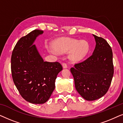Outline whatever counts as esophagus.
Wrapping results in <instances>:
<instances>
[{
  "instance_id": "1",
  "label": "esophagus",
  "mask_w": 123,
  "mask_h": 123,
  "mask_svg": "<svg viewBox=\"0 0 123 123\" xmlns=\"http://www.w3.org/2000/svg\"><path fill=\"white\" fill-rule=\"evenodd\" d=\"M62 65H63V68H68V65L65 63H62Z\"/></svg>"
}]
</instances>
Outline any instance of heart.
<instances>
[{"label":"heart","instance_id":"1","mask_svg":"<svg viewBox=\"0 0 123 123\" xmlns=\"http://www.w3.org/2000/svg\"><path fill=\"white\" fill-rule=\"evenodd\" d=\"M54 48L59 53H66L69 51L70 59L78 61L85 58L89 51V45L85 40L72 38H62L54 43ZM54 52L53 50H51Z\"/></svg>","mask_w":123,"mask_h":123}]
</instances>
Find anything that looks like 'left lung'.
<instances>
[{
    "label": "left lung",
    "instance_id": "left-lung-1",
    "mask_svg": "<svg viewBox=\"0 0 123 123\" xmlns=\"http://www.w3.org/2000/svg\"><path fill=\"white\" fill-rule=\"evenodd\" d=\"M96 44L91 56L70 68L80 95L93 101L106 93L114 74L112 51L104 38L93 35Z\"/></svg>",
    "mask_w": 123,
    "mask_h": 123
}]
</instances>
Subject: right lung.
Masks as SVG:
<instances>
[{
	"label": "right lung",
	"instance_id": "obj_1",
	"mask_svg": "<svg viewBox=\"0 0 123 123\" xmlns=\"http://www.w3.org/2000/svg\"><path fill=\"white\" fill-rule=\"evenodd\" d=\"M43 31L35 30L18 40L11 57L13 82L22 97L32 104H44L55 89L57 75L63 69L59 62H44L35 40Z\"/></svg>",
	"mask_w": 123,
	"mask_h": 123
}]
</instances>
